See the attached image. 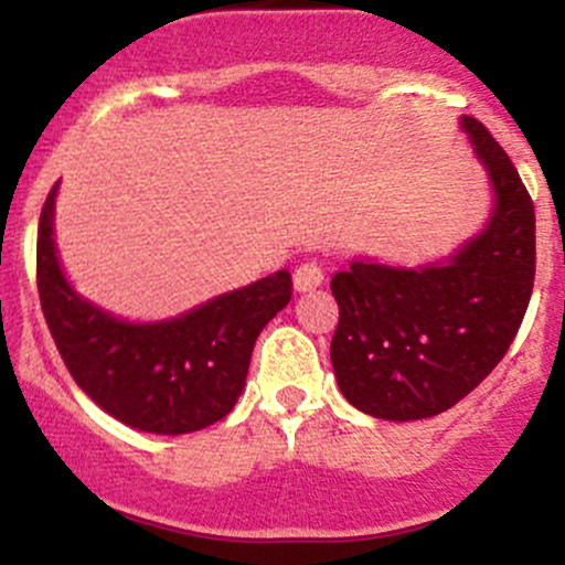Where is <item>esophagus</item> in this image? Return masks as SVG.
Instances as JSON below:
<instances>
[{
    "label": "esophagus",
    "mask_w": 565,
    "mask_h": 565,
    "mask_svg": "<svg viewBox=\"0 0 565 565\" xmlns=\"http://www.w3.org/2000/svg\"><path fill=\"white\" fill-rule=\"evenodd\" d=\"M295 289L297 291H308V289H316L319 284L323 281V268L319 260H305L295 268Z\"/></svg>",
    "instance_id": "34e87169"
}]
</instances>
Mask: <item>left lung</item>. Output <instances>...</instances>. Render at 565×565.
<instances>
[{"mask_svg": "<svg viewBox=\"0 0 565 565\" xmlns=\"http://www.w3.org/2000/svg\"><path fill=\"white\" fill-rule=\"evenodd\" d=\"M462 127L494 183L489 228L446 265L350 263L332 276L337 385L372 417L406 423L459 404L494 372L526 316L536 270L534 201L489 129L472 116Z\"/></svg>", "mask_w": 565, "mask_h": 565, "instance_id": "left-lung-1", "label": "left lung"}]
</instances>
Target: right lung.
<instances>
[{
	"label": "right lung",
	"instance_id": "right-lung-1",
	"mask_svg": "<svg viewBox=\"0 0 565 565\" xmlns=\"http://www.w3.org/2000/svg\"><path fill=\"white\" fill-rule=\"evenodd\" d=\"M47 193L36 233V287L63 364L103 412L135 430L183 436L236 406L257 334L291 300V276L278 270L220 295L180 319L127 323L82 300L63 278Z\"/></svg>",
	"mask_w": 565,
	"mask_h": 565
}]
</instances>
